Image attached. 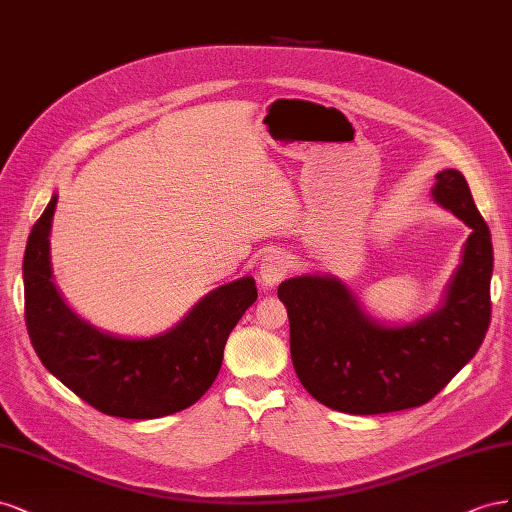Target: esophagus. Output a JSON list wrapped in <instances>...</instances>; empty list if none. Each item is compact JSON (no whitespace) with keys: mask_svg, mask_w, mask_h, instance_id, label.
<instances>
[{"mask_svg":"<svg viewBox=\"0 0 512 512\" xmlns=\"http://www.w3.org/2000/svg\"><path fill=\"white\" fill-rule=\"evenodd\" d=\"M287 268H289V261L281 251L268 253L259 264V283H261V287L272 289V287L279 285L285 279Z\"/></svg>","mask_w":512,"mask_h":512,"instance_id":"1","label":"esophagus"}]
</instances>
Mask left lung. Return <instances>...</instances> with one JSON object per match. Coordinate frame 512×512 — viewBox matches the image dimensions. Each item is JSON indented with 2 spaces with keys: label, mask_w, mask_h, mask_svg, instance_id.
Returning <instances> with one entry per match:
<instances>
[{
  "label": "left lung",
  "mask_w": 512,
  "mask_h": 512,
  "mask_svg": "<svg viewBox=\"0 0 512 512\" xmlns=\"http://www.w3.org/2000/svg\"><path fill=\"white\" fill-rule=\"evenodd\" d=\"M431 195L472 233L440 306L429 315L410 324H384L330 274H302L279 285L296 375L330 410L371 416L425 405L485 341L493 274L489 227L461 171L437 173Z\"/></svg>",
  "instance_id": "left-lung-1"
}]
</instances>
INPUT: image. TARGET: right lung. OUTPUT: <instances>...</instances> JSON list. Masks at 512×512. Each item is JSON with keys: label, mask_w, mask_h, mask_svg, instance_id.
<instances>
[{"label": "right lung", "mask_w": 512, "mask_h": 512, "mask_svg": "<svg viewBox=\"0 0 512 512\" xmlns=\"http://www.w3.org/2000/svg\"><path fill=\"white\" fill-rule=\"evenodd\" d=\"M55 206L57 195L32 227L23 257L27 334L47 371L107 416L160 418L197 403L221 371L229 332L257 300L253 276L212 289L154 337H118L79 317L53 283Z\"/></svg>", "instance_id": "1"}]
</instances>
